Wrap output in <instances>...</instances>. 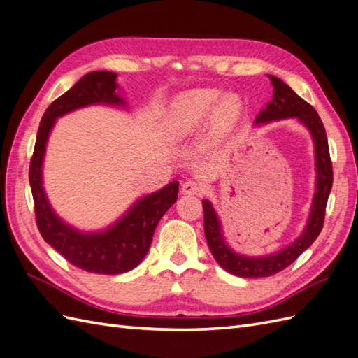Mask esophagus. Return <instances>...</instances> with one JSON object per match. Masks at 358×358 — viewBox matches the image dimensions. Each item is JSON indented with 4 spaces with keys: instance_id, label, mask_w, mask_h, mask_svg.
I'll use <instances>...</instances> for the list:
<instances>
[{
    "instance_id": "esophagus-1",
    "label": "esophagus",
    "mask_w": 358,
    "mask_h": 358,
    "mask_svg": "<svg viewBox=\"0 0 358 358\" xmlns=\"http://www.w3.org/2000/svg\"><path fill=\"white\" fill-rule=\"evenodd\" d=\"M182 192L188 194V196H200V194L203 192V185H201V183H199L197 180L189 179L187 182H183Z\"/></svg>"
}]
</instances>
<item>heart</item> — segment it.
I'll use <instances>...</instances> for the list:
<instances>
[{
	"label": "heart",
	"instance_id": "heart-1",
	"mask_svg": "<svg viewBox=\"0 0 358 358\" xmlns=\"http://www.w3.org/2000/svg\"><path fill=\"white\" fill-rule=\"evenodd\" d=\"M241 99L236 94H221L220 90H192L179 95L171 106L170 129L179 137H188L208 121L215 133L231 128L241 115Z\"/></svg>",
	"mask_w": 358,
	"mask_h": 358
}]
</instances>
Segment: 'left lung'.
Listing matches in <instances>:
<instances>
[{
    "label": "left lung",
    "instance_id": "8db88e82",
    "mask_svg": "<svg viewBox=\"0 0 358 358\" xmlns=\"http://www.w3.org/2000/svg\"><path fill=\"white\" fill-rule=\"evenodd\" d=\"M268 79L273 85V99L267 103L266 109L258 113L255 124L259 125L287 117H296L299 122L309 129L313 146H315V194H313L309 220L303 233L291 245L280 249L279 252L266 257H246L234 252L224 239L221 222L218 215L212 208V203L203 200L204 234L210 252L224 270L241 278L272 276L280 272V270L287 268L291 263H294L299 255L305 252L315 242L322 230L326 206L333 185V167L329 152L327 134L317 110L309 103L300 99L285 82L275 78V76H268Z\"/></svg>",
    "mask_w": 358,
    "mask_h": 358
}]
</instances>
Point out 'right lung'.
Segmentation results:
<instances>
[{
    "mask_svg": "<svg viewBox=\"0 0 358 358\" xmlns=\"http://www.w3.org/2000/svg\"><path fill=\"white\" fill-rule=\"evenodd\" d=\"M116 73L92 71L85 74L71 90L53 101L43 115L37 131L34 154L29 164V185L34 199L38 231L52 248L73 266L91 273L119 275L137 267L149 251L157 224L178 200L179 182L138 199L109 229L83 233L64 222L53 212L43 188L41 167L48 138L57 119L91 104L125 106L116 92Z\"/></svg>",
    "mask_w": 358,
    "mask_h": 358,
    "instance_id": "1",
    "label": "right lung"
}]
</instances>
